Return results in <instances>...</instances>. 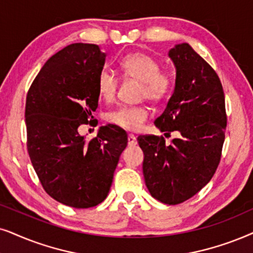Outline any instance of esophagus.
<instances>
[{
	"label": "esophagus",
	"instance_id": "esophagus-1",
	"mask_svg": "<svg viewBox=\"0 0 253 253\" xmlns=\"http://www.w3.org/2000/svg\"><path fill=\"white\" fill-rule=\"evenodd\" d=\"M136 144H137L136 137L134 136L133 134H129V135H128V146L133 147V146H136Z\"/></svg>",
	"mask_w": 253,
	"mask_h": 253
}]
</instances>
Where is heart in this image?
Wrapping results in <instances>:
<instances>
[{"mask_svg": "<svg viewBox=\"0 0 253 253\" xmlns=\"http://www.w3.org/2000/svg\"><path fill=\"white\" fill-rule=\"evenodd\" d=\"M123 76L127 80L140 82V96L148 100L160 103L170 96L174 85L173 75L169 70H161L156 59L142 52L130 53L120 61ZM119 81L112 73L104 69L97 79V89L100 97L112 102L116 97ZM149 118L146 106H123L107 116L111 124L130 132H137Z\"/></svg>", "mask_w": 253, "mask_h": 253, "instance_id": "heart-1", "label": "heart"}]
</instances>
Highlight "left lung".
<instances>
[{"label":"left lung","instance_id":"8db88e82","mask_svg":"<svg viewBox=\"0 0 253 253\" xmlns=\"http://www.w3.org/2000/svg\"><path fill=\"white\" fill-rule=\"evenodd\" d=\"M176 84L155 126L176 139L140 135L143 176L151 197L178 205L197 194L214 176L221 160L227 127L224 93L215 70L188 43L169 50Z\"/></svg>","mask_w":253,"mask_h":253}]
</instances>
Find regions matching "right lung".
Instances as JSON below:
<instances>
[{"label":"right lung","instance_id":"add662e5","mask_svg":"<svg viewBox=\"0 0 253 253\" xmlns=\"http://www.w3.org/2000/svg\"><path fill=\"white\" fill-rule=\"evenodd\" d=\"M105 58L95 43H72L47 60L26 96L30 160L46 193L69 207L105 200L128 142L114 125L87 141L79 133L98 107L97 79Z\"/></svg>","mask_w":253,"mask_h":253}]
</instances>
